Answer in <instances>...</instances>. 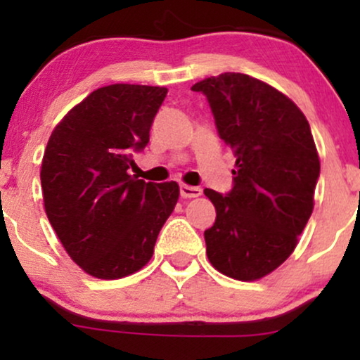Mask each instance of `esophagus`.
<instances>
[{"label": "esophagus", "instance_id": "1", "mask_svg": "<svg viewBox=\"0 0 360 360\" xmlns=\"http://www.w3.org/2000/svg\"><path fill=\"white\" fill-rule=\"evenodd\" d=\"M179 191H181V196H183V198H198V196H201V188H198V186L181 184Z\"/></svg>", "mask_w": 360, "mask_h": 360}]
</instances>
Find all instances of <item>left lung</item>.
<instances>
[{"label": "left lung", "instance_id": "1", "mask_svg": "<svg viewBox=\"0 0 360 360\" xmlns=\"http://www.w3.org/2000/svg\"><path fill=\"white\" fill-rule=\"evenodd\" d=\"M191 89L205 94L237 157L232 191L205 189L217 210L206 255L229 278L260 279L292 254L311 217L320 159L309 123L281 91L247 74L206 77Z\"/></svg>", "mask_w": 360, "mask_h": 360}]
</instances>
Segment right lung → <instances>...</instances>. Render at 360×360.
Segmentation results:
<instances>
[{"label": "right lung", "instance_id": "obj_1", "mask_svg": "<svg viewBox=\"0 0 360 360\" xmlns=\"http://www.w3.org/2000/svg\"><path fill=\"white\" fill-rule=\"evenodd\" d=\"M159 86L111 84L53 128L42 159L44 206L74 262L98 279L134 274L150 260L179 186L130 176L166 98Z\"/></svg>", "mask_w": 360, "mask_h": 360}]
</instances>
